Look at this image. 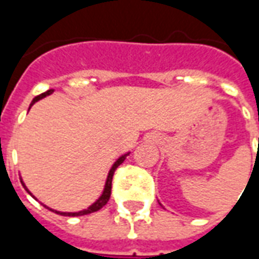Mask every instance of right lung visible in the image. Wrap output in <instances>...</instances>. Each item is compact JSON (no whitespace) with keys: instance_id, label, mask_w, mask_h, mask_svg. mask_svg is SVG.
Wrapping results in <instances>:
<instances>
[{"instance_id":"add662e5","label":"right lung","mask_w":259,"mask_h":259,"mask_svg":"<svg viewBox=\"0 0 259 259\" xmlns=\"http://www.w3.org/2000/svg\"><path fill=\"white\" fill-rule=\"evenodd\" d=\"M54 90H48L46 91V93H42V94H40V96H37L33 101H31L30 107L34 104V102H37L38 100H41V98H44V97L50 96V94H53ZM129 154H124V155H122V157L119 158L116 162L113 163V166L111 168V170H109V174H108V178H107V183H105V187H104V191H102L101 197L98 198V200L93 204V205H90L87 209H83V211H79V212H59V211H54V209H51V208H48L50 211H54L57 212V213H59V215H64V217H80V215H87V213H91V212H97L98 209H101L102 206L107 204L108 201H109V197H111V187H112V178H113V174H115V170H116V168H118L120 163L123 162L124 159H126V157H127ZM22 185H23V182H22ZM25 186V185H23ZM26 189V186H25ZM27 190V189H26ZM29 191V190H27ZM30 193V191H29Z\"/></svg>"}]
</instances>
